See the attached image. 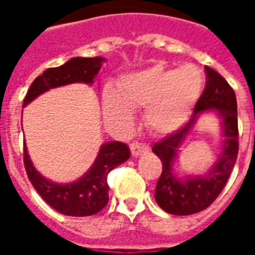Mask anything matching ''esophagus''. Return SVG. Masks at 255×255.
Segmentation results:
<instances>
[{
	"instance_id": "34e87169",
	"label": "esophagus",
	"mask_w": 255,
	"mask_h": 255,
	"mask_svg": "<svg viewBox=\"0 0 255 255\" xmlns=\"http://www.w3.org/2000/svg\"><path fill=\"white\" fill-rule=\"evenodd\" d=\"M129 149H131V154H132L133 157H138V155L143 154L146 151H149V146L144 143H140V142H133V143H131V146H129Z\"/></svg>"
}]
</instances>
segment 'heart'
<instances>
[{
    "label": "heart",
    "mask_w": 255,
    "mask_h": 255,
    "mask_svg": "<svg viewBox=\"0 0 255 255\" xmlns=\"http://www.w3.org/2000/svg\"><path fill=\"white\" fill-rule=\"evenodd\" d=\"M205 76L194 65L166 69L154 65L131 73L120 83V96L108 90L105 109L109 116L128 117V108H146L147 127L158 133L175 131L187 120L202 94Z\"/></svg>",
    "instance_id": "heart-1"
}]
</instances>
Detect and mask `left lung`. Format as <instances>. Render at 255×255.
I'll list each match as a JSON object with an SVG mask.
<instances>
[{"label": "left lung", "instance_id": "obj_1", "mask_svg": "<svg viewBox=\"0 0 255 255\" xmlns=\"http://www.w3.org/2000/svg\"><path fill=\"white\" fill-rule=\"evenodd\" d=\"M205 72L206 86L198 98L190 120L153 146V151L162 162V172L155 187V202L165 212L176 216L198 213L214 202L227 184L239 151L235 91L214 69L205 67ZM206 110L217 111L222 117L225 136L223 150L215 166L208 174L188 177L180 181L171 172L177 147L189 133L197 117Z\"/></svg>", "mask_w": 255, "mask_h": 255}]
</instances>
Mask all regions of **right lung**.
<instances>
[{
	"label": "right lung",
	"instance_id": "right-lung-1",
	"mask_svg": "<svg viewBox=\"0 0 255 255\" xmlns=\"http://www.w3.org/2000/svg\"><path fill=\"white\" fill-rule=\"evenodd\" d=\"M104 63L102 57H75L61 67L49 68L31 83L24 97L23 106L35 100L47 90L69 83L94 82ZM24 166L27 176L38 194L53 209L65 216L83 217L98 213L109 201L108 175L112 169L129 158V149L123 142H108L102 144L90 171L79 180L68 184H58L47 180L32 165L24 144Z\"/></svg>",
	"mask_w": 255,
	"mask_h": 255
}]
</instances>
